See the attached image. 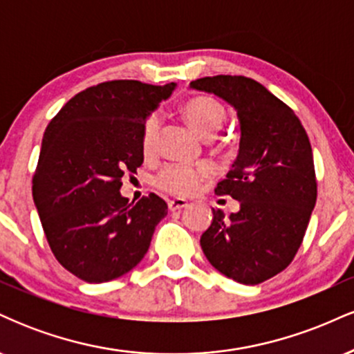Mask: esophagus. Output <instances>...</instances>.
I'll return each instance as SVG.
<instances>
[{
  "instance_id": "34e87169",
  "label": "esophagus",
  "mask_w": 354,
  "mask_h": 354,
  "mask_svg": "<svg viewBox=\"0 0 354 354\" xmlns=\"http://www.w3.org/2000/svg\"><path fill=\"white\" fill-rule=\"evenodd\" d=\"M186 205H188V201L183 200V198H173V200L168 201V208H169V211L183 209Z\"/></svg>"
}]
</instances>
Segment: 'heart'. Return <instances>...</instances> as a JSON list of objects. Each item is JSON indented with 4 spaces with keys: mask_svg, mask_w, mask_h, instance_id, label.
Returning a JSON list of instances; mask_svg holds the SVG:
<instances>
[{
    "mask_svg": "<svg viewBox=\"0 0 354 354\" xmlns=\"http://www.w3.org/2000/svg\"><path fill=\"white\" fill-rule=\"evenodd\" d=\"M183 115L198 135L205 140H213L225 124L226 109L213 96L201 95L193 96L183 104ZM160 128L161 118L158 113L146 118L143 129H141V149L145 156H151L156 151ZM213 173V166L208 163L196 166L169 163L154 174L153 183L158 189L176 194V196H186V194L194 193L203 181L209 180Z\"/></svg>",
    "mask_w": 354,
    "mask_h": 354,
    "instance_id": "1",
    "label": "heart"
}]
</instances>
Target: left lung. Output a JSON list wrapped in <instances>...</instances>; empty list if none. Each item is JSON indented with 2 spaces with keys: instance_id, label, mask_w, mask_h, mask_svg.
I'll return each mask as SVG.
<instances>
[{
  "instance_id": "left-lung-1",
  "label": "left lung",
  "mask_w": 354,
  "mask_h": 354,
  "mask_svg": "<svg viewBox=\"0 0 354 354\" xmlns=\"http://www.w3.org/2000/svg\"><path fill=\"white\" fill-rule=\"evenodd\" d=\"M238 111L239 153L214 193L239 201L228 218L213 209L201 248L219 273L243 284L273 278L293 261L316 205L310 138L295 111L246 76L191 81Z\"/></svg>"
}]
</instances>
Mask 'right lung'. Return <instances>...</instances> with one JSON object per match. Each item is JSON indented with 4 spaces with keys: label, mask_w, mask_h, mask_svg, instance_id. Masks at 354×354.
Returning a JSON list of instances; mask_svg holds the SVG:
<instances>
[{
    "label": "right lung",
    "mask_w": 354,
    "mask_h": 354,
    "mask_svg": "<svg viewBox=\"0 0 354 354\" xmlns=\"http://www.w3.org/2000/svg\"><path fill=\"white\" fill-rule=\"evenodd\" d=\"M176 84L115 80L86 88L48 124L33 200L59 265L86 283L120 278L145 258L168 205L151 193L129 205L121 178L143 165L141 129Z\"/></svg>",
    "instance_id": "right-lung-1"
}]
</instances>
